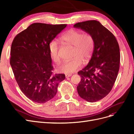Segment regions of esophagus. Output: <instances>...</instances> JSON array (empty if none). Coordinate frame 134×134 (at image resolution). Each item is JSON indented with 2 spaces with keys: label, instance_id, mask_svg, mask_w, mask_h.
<instances>
[{
  "label": "esophagus",
  "instance_id": "esophagus-1",
  "mask_svg": "<svg viewBox=\"0 0 134 134\" xmlns=\"http://www.w3.org/2000/svg\"><path fill=\"white\" fill-rule=\"evenodd\" d=\"M66 78H69V77L71 76H72V74H66Z\"/></svg>",
  "mask_w": 134,
  "mask_h": 134
}]
</instances>
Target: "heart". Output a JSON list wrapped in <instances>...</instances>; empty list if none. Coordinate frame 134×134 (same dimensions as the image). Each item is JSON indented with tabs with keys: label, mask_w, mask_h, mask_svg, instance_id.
Masks as SVG:
<instances>
[{
	"label": "heart",
	"mask_w": 134,
	"mask_h": 134,
	"mask_svg": "<svg viewBox=\"0 0 134 134\" xmlns=\"http://www.w3.org/2000/svg\"><path fill=\"white\" fill-rule=\"evenodd\" d=\"M63 44L72 46L71 60L63 62L57 67L59 72L71 74L80 68L83 63L87 62L92 55L94 48V40L92 35L83 33L80 30L71 29L63 34L60 37ZM60 45L55 40L51 41L49 51L52 59L55 62L60 61Z\"/></svg>",
	"instance_id": "heart-1"
}]
</instances>
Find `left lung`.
Segmentation results:
<instances>
[{
  "label": "left lung",
  "mask_w": 134,
  "mask_h": 134,
  "mask_svg": "<svg viewBox=\"0 0 134 134\" xmlns=\"http://www.w3.org/2000/svg\"><path fill=\"white\" fill-rule=\"evenodd\" d=\"M74 27L91 34L94 40L90 61L78 73L81 79L77 91L82 99L96 102L109 93L116 80L120 63L119 45L114 35L98 21L77 23Z\"/></svg>",
  "instance_id": "8db88e82"
}]
</instances>
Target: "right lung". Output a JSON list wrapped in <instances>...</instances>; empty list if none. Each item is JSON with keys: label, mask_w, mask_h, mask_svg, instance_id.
Listing matches in <instances>:
<instances>
[{"label": "right lung", "mask_w": 134, "mask_h": 134, "mask_svg": "<svg viewBox=\"0 0 134 134\" xmlns=\"http://www.w3.org/2000/svg\"><path fill=\"white\" fill-rule=\"evenodd\" d=\"M66 26L35 23L13 39L10 65L20 89L34 102L52 99L65 79L64 74H53L49 44Z\"/></svg>", "instance_id": "right-lung-1"}]
</instances>
